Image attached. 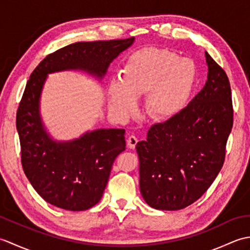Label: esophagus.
Segmentation results:
<instances>
[{
	"label": "esophagus",
	"instance_id": "1",
	"mask_svg": "<svg viewBox=\"0 0 250 250\" xmlns=\"http://www.w3.org/2000/svg\"><path fill=\"white\" fill-rule=\"evenodd\" d=\"M126 143H128V147L129 148H131V149H134L136 144H137V143H139V140L136 139V136L131 135V136H129V139L126 140Z\"/></svg>",
	"mask_w": 250,
	"mask_h": 250
}]
</instances>
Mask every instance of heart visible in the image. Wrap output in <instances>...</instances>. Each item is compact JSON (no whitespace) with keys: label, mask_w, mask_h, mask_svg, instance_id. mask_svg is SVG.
I'll return each mask as SVG.
<instances>
[{"label":"heart","mask_w":250,"mask_h":250,"mask_svg":"<svg viewBox=\"0 0 250 250\" xmlns=\"http://www.w3.org/2000/svg\"><path fill=\"white\" fill-rule=\"evenodd\" d=\"M122 82L109 86L110 107L122 117L133 115L136 98L146 94L147 114L157 120L176 116L187 105L192 92L196 67L189 58L166 48L144 47L131 54L121 72Z\"/></svg>","instance_id":"1"}]
</instances>
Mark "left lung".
Listing matches in <instances>:
<instances>
[{
	"mask_svg": "<svg viewBox=\"0 0 250 250\" xmlns=\"http://www.w3.org/2000/svg\"><path fill=\"white\" fill-rule=\"evenodd\" d=\"M207 82L176 116L151 125L139 142L140 188L156 209L178 210L199 200L224 166L233 126L232 92L226 72L207 52Z\"/></svg>",
	"mask_w": 250,
	"mask_h": 250,
	"instance_id": "8db88e82",
	"label": "left lung"
}]
</instances>
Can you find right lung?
Listing matches in <instances>:
<instances>
[{
  "instance_id": "1",
  "label": "right lung",
  "mask_w": 250,
  "mask_h": 250,
  "mask_svg": "<svg viewBox=\"0 0 250 250\" xmlns=\"http://www.w3.org/2000/svg\"><path fill=\"white\" fill-rule=\"evenodd\" d=\"M124 40L78 42L49 54L32 72L19 103L16 126L21 164L29 182L46 202L67 210H86L101 200L115 159L125 149V129H101L68 143L46 133L39 113L48 73L79 68L102 77L109 63L133 43Z\"/></svg>"
}]
</instances>
